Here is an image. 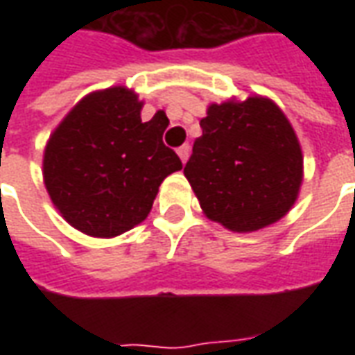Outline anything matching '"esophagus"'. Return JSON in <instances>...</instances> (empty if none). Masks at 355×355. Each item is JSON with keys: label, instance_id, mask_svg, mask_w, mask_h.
<instances>
[{"label": "esophagus", "instance_id": "esophagus-1", "mask_svg": "<svg viewBox=\"0 0 355 355\" xmlns=\"http://www.w3.org/2000/svg\"><path fill=\"white\" fill-rule=\"evenodd\" d=\"M177 154L178 157H180V162L186 163L188 162V155H190V146H188V144H182V146L177 150Z\"/></svg>", "mask_w": 355, "mask_h": 355}]
</instances>
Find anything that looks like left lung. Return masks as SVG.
Masks as SVG:
<instances>
[{
	"label": "left lung",
	"mask_w": 355,
	"mask_h": 355,
	"mask_svg": "<svg viewBox=\"0 0 355 355\" xmlns=\"http://www.w3.org/2000/svg\"><path fill=\"white\" fill-rule=\"evenodd\" d=\"M184 175L207 218L232 232L277 223L297 201L302 152L289 119L264 96L211 104Z\"/></svg>",
	"instance_id": "1"
}]
</instances>
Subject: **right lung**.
<instances>
[{"label": "right lung", "mask_w": 355, "mask_h": 355, "mask_svg": "<svg viewBox=\"0 0 355 355\" xmlns=\"http://www.w3.org/2000/svg\"><path fill=\"white\" fill-rule=\"evenodd\" d=\"M142 102L125 87L83 96L51 135L43 180L58 213L93 238H116L140 224L163 178L182 162L163 144L169 119H140Z\"/></svg>", "instance_id": "right-lung-1"}]
</instances>
